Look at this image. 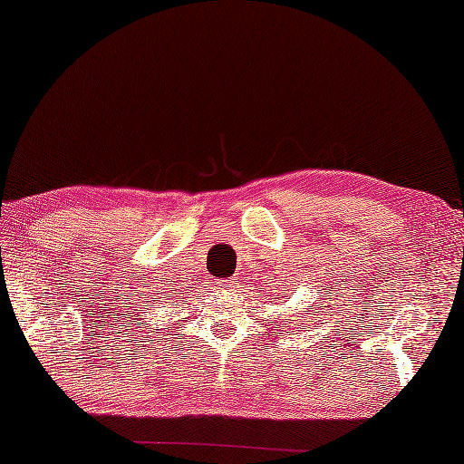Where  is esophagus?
I'll list each match as a JSON object with an SVG mask.
<instances>
[{"label": "esophagus", "instance_id": "obj_1", "mask_svg": "<svg viewBox=\"0 0 464 464\" xmlns=\"http://www.w3.org/2000/svg\"><path fill=\"white\" fill-rule=\"evenodd\" d=\"M219 285L223 289H229V287H233L235 285V277H229V279H223V281H219Z\"/></svg>", "mask_w": 464, "mask_h": 464}]
</instances>
